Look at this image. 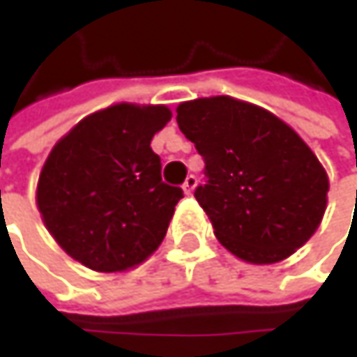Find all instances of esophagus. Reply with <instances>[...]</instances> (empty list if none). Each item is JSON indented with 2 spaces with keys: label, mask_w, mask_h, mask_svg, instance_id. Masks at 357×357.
Listing matches in <instances>:
<instances>
[{
  "label": "esophagus",
  "mask_w": 357,
  "mask_h": 357,
  "mask_svg": "<svg viewBox=\"0 0 357 357\" xmlns=\"http://www.w3.org/2000/svg\"><path fill=\"white\" fill-rule=\"evenodd\" d=\"M195 186H197V176H195V174H188L185 181V185H183V190H185L186 195H192Z\"/></svg>",
  "instance_id": "34e87169"
}]
</instances>
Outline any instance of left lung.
Masks as SVG:
<instances>
[{
	"label": "left lung",
	"mask_w": 357,
	"mask_h": 357,
	"mask_svg": "<svg viewBox=\"0 0 357 357\" xmlns=\"http://www.w3.org/2000/svg\"><path fill=\"white\" fill-rule=\"evenodd\" d=\"M176 123L204 158L206 183L195 197L227 250L250 264H274L308 242L330 183L284 121L222 95L181 103Z\"/></svg>",
	"instance_id": "obj_1"
}]
</instances>
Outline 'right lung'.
Segmentation results:
<instances>
[{
    "mask_svg": "<svg viewBox=\"0 0 357 357\" xmlns=\"http://www.w3.org/2000/svg\"><path fill=\"white\" fill-rule=\"evenodd\" d=\"M171 117L165 105H113L79 121L49 153L37 206L83 266L129 270L165 238L183 188L162 183L151 141Z\"/></svg>",
    "mask_w": 357,
    "mask_h": 357,
    "instance_id": "1",
    "label": "right lung"
}]
</instances>
